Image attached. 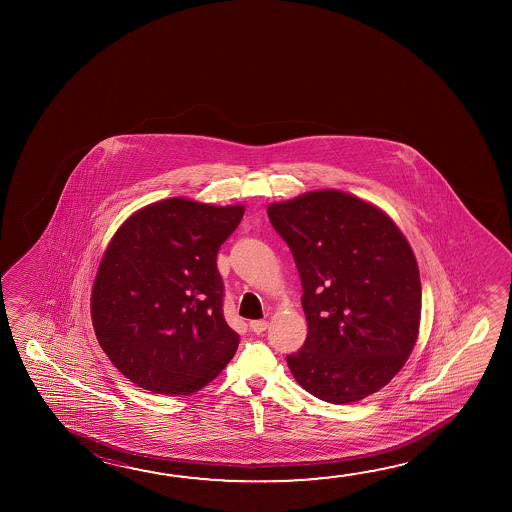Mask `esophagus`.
Here are the masks:
<instances>
[{"label": "esophagus", "instance_id": "34e87169", "mask_svg": "<svg viewBox=\"0 0 512 512\" xmlns=\"http://www.w3.org/2000/svg\"><path fill=\"white\" fill-rule=\"evenodd\" d=\"M268 321L266 319H255V321H250V328H252L253 332L259 336L262 334L266 328H268Z\"/></svg>", "mask_w": 512, "mask_h": 512}]
</instances>
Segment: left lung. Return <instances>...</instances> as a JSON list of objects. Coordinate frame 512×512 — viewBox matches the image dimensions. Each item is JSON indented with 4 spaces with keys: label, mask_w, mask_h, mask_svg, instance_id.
I'll use <instances>...</instances> for the list:
<instances>
[{
    "label": "left lung",
    "mask_w": 512,
    "mask_h": 512,
    "mask_svg": "<svg viewBox=\"0 0 512 512\" xmlns=\"http://www.w3.org/2000/svg\"><path fill=\"white\" fill-rule=\"evenodd\" d=\"M268 216L302 280L309 332L287 355L296 382L328 403L377 393L418 339L421 282L405 235L375 205L328 189L271 203Z\"/></svg>",
    "instance_id": "8db88e82"
}]
</instances>
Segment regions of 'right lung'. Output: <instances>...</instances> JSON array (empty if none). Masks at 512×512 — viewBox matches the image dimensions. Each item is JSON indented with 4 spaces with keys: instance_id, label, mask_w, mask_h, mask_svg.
Here are the masks:
<instances>
[{
    "instance_id": "add662e5",
    "label": "right lung",
    "mask_w": 512,
    "mask_h": 512,
    "mask_svg": "<svg viewBox=\"0 0 512 512\" xmlns=\"http://www.w3.org/2000/svg\"><path fill=\"white\" fill-rule=\"evenodd\" d=\"M243 216V205L169 198L137 210L110 239L91 316L103 352L137 386L191 394L234 357L239 336L223 316L216 259Z\"/></svg>"
}]
</instances>
